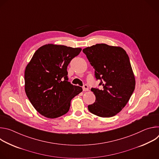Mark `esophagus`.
<instances>
[{
  "label": "esophagus",
  "mask_w": 159,
  "mask_h": 159,
  "mask_svg": "<svg viewBox=\"0 0 159 159\" xmlns=\"http://www.w3.org/2000/svg\"><path fill=\"white\" fill-rule=\"evenodd\" d=\"M82 89H83L84 91H87V90H89V87H88V85H86V84L83 86Z\"/></svg>",
  "instance_id": "1"
}]
</instances>
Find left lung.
<instances>
[{"mask_svg": "<svg viewBox=\"0 0 159 159\" xmlns=\"http://www.w3.org/2000/svg\"><path fill=\"white\" fill-rule=\"evenodd\" d=\"M94 69L96 80L102 89L91 88L96 101L88 106L93 114L102 118L115 116L126 106L135 88V79L128 55L121 47L96 44L84 48Z\"/></svg>", "mask_w": 159, "mask_h": 159, "instance_id": "8db88e82", "label": "left lung"}]
</instances>
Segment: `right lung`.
Here are the masks:
<instances>
[{
  "label": "right lung",
  "mask_w": 159,
  "mask_h": 159,
  "mask_svg": "<svg viewBox=\"0 0 159 159\" xmlns=\"http://www.w3.org/2000/svg\"><path fill=\"white\" fill-rule=\"evenodd\" d=\"M79 48L48 44L38 48L25 72V92L40 114L57 118L69 111L72 98L82 91L69 82L67 66L81 52Z\"/></svg>",
  "instance_id": "obj_1"
}]
</instances>
